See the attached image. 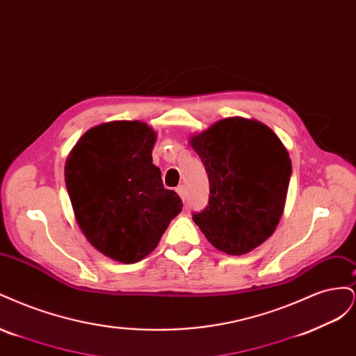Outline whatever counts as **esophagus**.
<instances>
[{
    "label": "esophagus",
    "instance_id": "34e87169",
    "mask_svg": "<svg viewBox=\"0 0 356 356\" xmlns=\"http://www.w3.org/2000/svg\"><path fill=\"white\" fill-rule=\"evenodd\" d=\"M177 193H178L179 197H181L182 200H186V196H187L186 193H187V191H186V187H184V186H179V187L177 188Z\"/></svg>",
    "mask_w": 356,
    "mask_h": 356
}]
</instances>
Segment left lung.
I'll return each mask as SVG.
<instances>
[{"mask_svg": "<svg viewBox=\"0 0 356 356\" xmlns=\"http://www.w3.org/2000/svg\"><path fill=\"white\" fill-rule=\"evenodd\" d=\"M209 178V203L193 215L212 246L242 255L266 242L281 220L291 159L279 136L254 118L229 117L190 136Z\"/></svg>", "mask_w": 356, "mask_h": 356, "instance_id": "1", "label": "left lung"}]
</instances>
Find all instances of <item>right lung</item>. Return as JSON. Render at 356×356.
Wrapping results in <instances>:
<instances>
[{
    "instance_id": "add662e5",
    "label": "right lung",
    "mask_w": 356,
    "mask_h": 356,
    "mask_svg": "<svg viewBox=\"0 0 356 356\" xmlns=\"http://www.w3.org/2000/svg\"><path fill=\"white\" fill-rule=\"evenodd\" d=\"M157 134L143 122L115 120L89 129L65 163V184L81 233L123 264L154 251L182 209L153 165Z\"/></svg>"
}]
</instances>
